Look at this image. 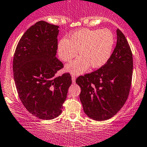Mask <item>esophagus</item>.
<instances>
[{
    "label": "esophagus",
    "mask_w": 147,
    "mask_h": 147,
    "mask_svg": "<svg viewBox=\"0 0 147 147\" xmlns=\"http://www.w3.org/2000/svg\"><path fill=\"white\" fill-rule=\"evenodd\" d=\"M71 78H72V82H73V83H76V76L74 75H72L71 76Z\"/></svg>",
    "instance_id": "1"
}]
</instances>
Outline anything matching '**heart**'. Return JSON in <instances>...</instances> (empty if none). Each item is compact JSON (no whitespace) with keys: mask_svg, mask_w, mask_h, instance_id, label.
<instances>
[{"mask_svg":"<svg viewBox=\"0 0 147 147\" xmlns=\"http://www.w3.org/2000/svg\"><path fill=\"white\" fill-rule=\"evenodd\" d=\"M115 45V36L111 30L81 29L58 42L57 53L62 61L69 62L78 55L80 57L66 66V71L78 75L91 67L99 69L111 57Z\"/></svg>","mask_w":147,"mask_h":147,"instance_id":"b5f03b06","label":"heart"}]
</instances>
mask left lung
<instances>
[{
    "instance_id": "8db88e82",
    "label": "left lung",
    "mask_w": 147,
    "mask_h": 147,
    "mask_svg": "<svg viewBox=\"0 0 147 147\" xmlns=\"http://www.w3.org/2000/svg\"><path fill=\"white\" fill-rule=\"evenodd\" d=\"M116 34V48L107 64L76 80L81 89L79 97L83 111L95 121L113 117L125 103L130 92L132 54L124 34L118 29Z\"/></svg>"
}]
</instances>
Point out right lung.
<instances>
[{"instance_id": "1", "label": "right lung", "mask_w": 147, "mask_h": 147, "mask_svg": "<svg viewBox=\"0 0 147 147\" xmlns=\"http://www.w3.org/2000/svg\"><path fill=\"white\" fill-rule=\"evenodd\" d=\"M59 26L45 21L31 26L22 36L13 58V74L20 100L40 119L61 114L71 84L69 73L55 76L64 67L56 57Z\"/></svg>"}]
</instances>
